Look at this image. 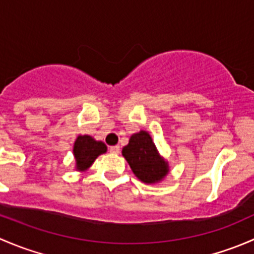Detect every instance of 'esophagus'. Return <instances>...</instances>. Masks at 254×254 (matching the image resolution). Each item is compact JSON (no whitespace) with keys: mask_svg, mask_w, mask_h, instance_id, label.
Masks as SVG:
<instances>
[{"mask_svg":"<svg viewBox=\"0 0 254 254\" xmlns=\"http://www.w3.org/2000/svg\"><path fill=\"white\" fill-rule=\"evenodd\" d=\"M109 151H111V153H114V155H118V153L120 152V147L119 146H111V148H109Z\"/></svg>","mask_w":254,"mask_h":254,"instance_id":"obj_1","label":"esophagus"}]
</instances>
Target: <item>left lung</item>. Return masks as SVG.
Masks as SVG:
<instances>
[{"label":"left lung","mask_w":254,"mask_h":254,"mask_svg":"<svg viewBox=\"0 0 254 254\" xmlns=\"http://www.w3.org/2000/svg\"><path fill=\"white\" fill-rule=\"evenodd\" d=\"M122 153L132 173L142 183H160L170 173L168 161L160 155L152 137L146 130L132 134L129 143L123 147Z\"/></svg>","instance_id":"obj_1"}]
</instances>
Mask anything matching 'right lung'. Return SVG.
I'll list each match as a JSON object with an SVG mask.
<instances>
[{
    "instance_id": "1",
    "label": "right lung",
    "mask_w": 254,
    "mask_h": 254,
    "mask_svg": "<svg viewBox=\"0 0 254 254\" xmlns=\"http://www.w3.org/2000/svg\"><path fill=\"white\" fill-rule=\"evenodd\" d=\"M106 152L107 146L103 141L96 140L91 135H78L73 142L75 170L84 172L93 165L99 155Z\"/></svg>"
}]
</instances>
